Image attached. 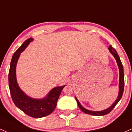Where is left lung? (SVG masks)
<instances>
[{
  "instance_id": "8db88e82",
  "label": "left lung",
  "mask_w": 132,
  "mask_h": 132,
  "mask_svg": "<svg viewBox=\"0 0 132 132\" xmlns=\"http://www.w3.org/2000/svg\"><path fill=\"white\" fill-rule=\"evenodd\" d=\"M109 50L111 52V53L114 56L115 59H116L117 63H118V67H119V95H118V98H117L116 100L114 102L113 104L111 105V107H109L107 109L104 110V111H89V110H87L85 108H84L82 105H81V104L79 103V102L78 101V100L77 99V98L76 97V100L77 102V105H78L79 107L80 108V109L84 112L85 113L88 114L90 115H93V116H104V115H106L107 114L109 113L114 108L115 106L116 105V104L119 102V101L120 100V99L121 98L122 95H123V91H124V86H125V80H124V72H123V65H122L121 62L120 60V58H119V56L118 55V53L115 50L114 48L112 47L111 46H109Z\"/></svg>"
}]
</instances>
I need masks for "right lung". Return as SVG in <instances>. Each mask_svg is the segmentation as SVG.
Listing matches in <instances>:
<instances>
[{
  "mask_svg": "<svg viewBox=\"0 0 132 132\" xmlns=\"http://www.w3.org/2000/svg\"><path fill=\"white\" fill-rule=\"evenodd\" d=\"M32 40L33 39L32 38L25 40L12 57L8 76L9 87L12 100L16 106L28 116L34 118H40L50 114L55 110L61 92L65 86L53 88L50 91L47 96L43 99H34L28 97L20 89L16 77V63L20 53Z\"/></svg>",
  "mask_w": 132,
  "mask_h": 132,
  "instance_id": "right-lung-1",
  "label": "right lung"
}]
</instances>
